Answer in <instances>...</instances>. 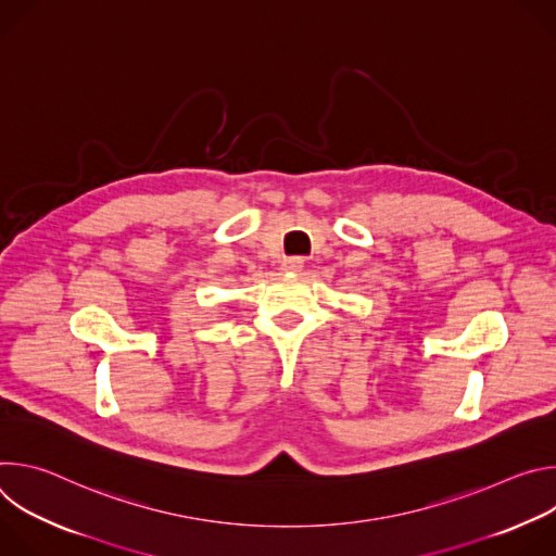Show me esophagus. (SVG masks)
Returning a JSON list of instances; mask_svg holds the SVG:
<instances>
[{
    "instance_id": "1",
    "label": "esophagus",
    "mask_w": 556,
    "mask_h": 556,
    "mask_svg": "<svg viewBox=\"0 0 556 556\" xmlns=\"http://www.w3.org/2000/svg\"><path fill=\"white\" fill-rule=\"evenodd\" d=\"M303 264H305L303 257H286V260L281 262V270H286V273H299V270L303 268Z\"/></svg>"
}]
</instances>
